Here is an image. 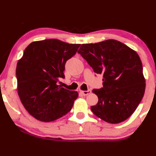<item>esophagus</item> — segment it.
I'll return each mask as SVG.
<instances>
[{
	"instance_id": "esophagus-1",
	"label": "esophagus",
	"mask_w": 156,
	"mask_h": 156,
	"mask_svg": "<svg viewBox=\"0 0 156 156\" xmlns=\"http://www.w3.org/2000/svg\"><path fill=\"white\" fill-rule=\"evenodd\" d=\"M80 93L81 94H83V96H87V95H89L91 93V91L90 89L87 90V91H81V90H80Z\"/></svg>"
}]
</instances>
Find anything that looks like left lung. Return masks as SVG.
<instances>
[{
	"label": "left lung",
	"mask_w": 156,
	"mask_h": 156,
	"mask_svg": "<svg viewBox=\"0 0 156 156\" xmlns=\"http://www.w3.org/2000/svg\"><path fill=\"white\" fill-rule=\"evenodd\" d=\"M103 76V87L93 89L98 97L91 107L95 115L110 123L124 121L141 102L145 90L142 64L135 51L116 40L82 44L78 51Z\"/></svg>",
	"instance_id": "obj_1"
}]
</instances>
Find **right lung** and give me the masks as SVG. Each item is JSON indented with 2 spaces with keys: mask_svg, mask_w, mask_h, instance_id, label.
<instances>
[{
  "mask_svg": "<svg viewBox=\"0 0 156 156\" xmlns=\"http://www.w3.org/2000/svg\"><path fill=\"white\" fill-rule=\"evenodd\" d=\"M79 46L47 39L32 42L24 51L16 65L17 91L24 108L35 119L51 122L71 110L78 93L57 82L65 78V63Z\"/></svg>",
  "mask_w": 156,
  "mask_h": 156,
  "instance_id": "right-lung-1",
  "label": "right lung"
}]
</instances>
